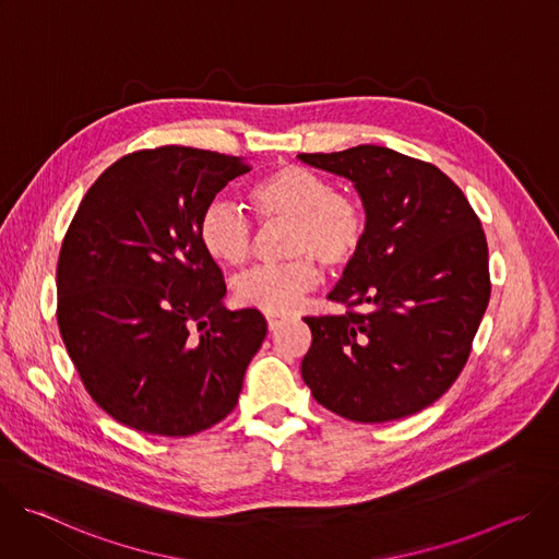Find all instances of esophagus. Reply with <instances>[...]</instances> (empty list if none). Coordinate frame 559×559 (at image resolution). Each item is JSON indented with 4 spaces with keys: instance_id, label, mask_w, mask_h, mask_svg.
Returning a JSON list of instances; mask_svg holds the SVG:
<instances>
[{
    "instance_id": "34e87169",
    "label": "esophagus",
    "mask_w": 559,
    "mask_h": 559,
    "mask_svg": "<svg viewBox=\"0 0 559 559\" xmlns=\"http://www.w3.org/2000/svg\"><path fill=\"white\" fill-rule=\"evenodd\" d=\"M285 323V316H276V313H267V328L270 330H276Z\"/></svg>"
}]
</instances>
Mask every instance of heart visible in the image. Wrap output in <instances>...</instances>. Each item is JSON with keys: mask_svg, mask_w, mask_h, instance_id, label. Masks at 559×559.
Listing matches in <instances>:
<instances>
[{"mask_svg": "<svg viewBox=\"0 0 559 559\" xmlns=\"http://www.w3.org/2000/svg\"><path fill=\"white\" fill-rule=\"evenodd\" d=\"M248 201L261 225L287 223L283 257L287 261L243 274L234 285L236 300L265 313H289L321 283L323 265L341 274L360 257L367 238L362 201L309 168L278 166L257 179ZM197 238L210 259L227 267H243L254 252V225L225 201L203 207Z\"/></svg>", "mask_w": 559, "mask_h": 559, "instance_id": "b5f03b06", "label": "heart"}]
</instances>
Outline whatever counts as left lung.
Masks as SVG:
<instances>
[{"instance_id":"1","label":"left lung","mask_w":559,"mask_h":559,"mask_svg":"<svg viewBox=\"0 0 559 559\" xmlns=\"http://www.w3.org/2000/svg\"><path fill=\"white\" fill-rule=\"evenodd\" d=\"M349 179L367 210L360 257L305 316L300 362L316 403L354 423L401 420L457 380L491 296L489 248L464 192L433 164L382 145L298 154Z\"/></svg>"}]
</instances>
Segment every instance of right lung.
Wrapping results in <instances>:
<instances>
[{
	"mask_svg": "<svg viewBox=\"0 0 559 559\" xmlns=\"http://www.w3.org/2000/svg\"><path fill=\"white\" fill-rule=\"evenodd\" d=\"M241 156L162 145L115 162L63 236L57 325L93 401L150 436L188 438L234 412L267 323L223 307L221 267L197 223Z\"/></svg>",
	"mask_w": 559,
	"mask_h": 559,
	"instance_id": "right-lung-1",
	"label": "right lung"
}]
</instances>
